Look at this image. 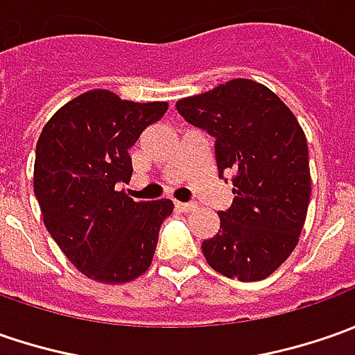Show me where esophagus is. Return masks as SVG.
<instances>
[{"instance_id": "esophagus-1", "label": "esophagus", "mask_w": 355, "mask_h": 355, "mask_svg": "<svg viewBox=\"0 0 355 355\" xmlns=\"http://www.w3.org/2000/svg\"><path fill=\"white\" fill-rule=\"evenodd\" d=\"M175 206L180 212H192L196 208V204H192V202H175Z\"/></svg>"}]
</instances>
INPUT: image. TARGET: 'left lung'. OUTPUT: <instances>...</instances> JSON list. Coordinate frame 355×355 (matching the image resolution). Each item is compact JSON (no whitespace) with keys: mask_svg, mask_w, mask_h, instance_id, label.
Listing matches in <instances>:
<instances>
[{"mask_svg":"<svg viewBox=\"0 0 355 355\" xmlns=\"http://www.w3.org/2000/svg\"><path fill=\"white\" fill-rule=\"evenodd\" d=\"M180 116L216 137L220 177L232 168L234 202L202 241L208 265L230 279L261 281L297 248L311 200L309 145L273 90L234 78L177 102Z\"/></svg>","mask_w":355,"mask_h":355,"instance_id":"left-lung-1","label":"left lung"}]
</instances>
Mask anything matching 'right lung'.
Here are the masks:
<instances>
[{
    "label": "right lung",
    "mask_w": 355,
    "mask_h": 355,
    "mask_svg": "<svg viewBox=\"0 0 355 355\" xmlns=\"http://www.w3.org/2000/svg\"><path fill=\"white\" fill-rule=\"evenodd\" d=\"M166 102H131L88 90L56 110L37 141L33 189L56 245L82 275L105 285L141 277L153 261L173 202H135L129 147L165 116Z\"/></svg>",
    "instance_id": "right-lung-1"
}]
</instances>
